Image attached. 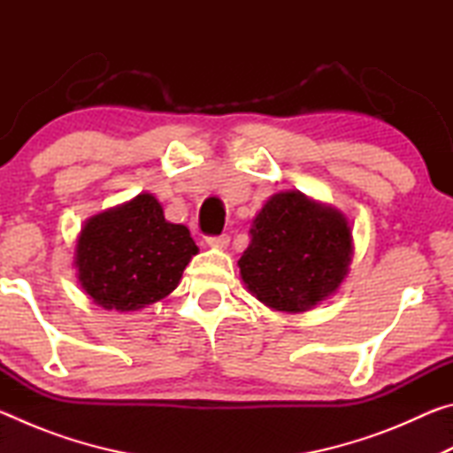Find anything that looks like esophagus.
<instances>
[{"instance_id": "esophagus-1", "label": "esophagus", "mask_w": 453, "mask_h": 453, "mask_svg": "<svg viewBox=\"0 0 453 453\" xmlns=\"http://www.w3.org/2000/svg\"><path fill=\"white\" fill-rule=\"evenodd\" d=\"M205 243L210 245V248H226V245L229 243V235H213V237H208L205 240Z\"/></svg>"}]
</instances>
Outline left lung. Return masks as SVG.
I'll list each match as a JSON object with an SVG mask.
<instances>
[{"mask_svg":"<svg viewBox=\"0 0 453 453\" xmlns=\"http://www.w3.org/2000/svg\"><path fill=\"white\" fill-rule=\"evenodd\" d=\"M351 257L346 213L288 189L273 194L251 219L250 245L237 265L256 300L275 311L303 313L340 289Z\"/></svg>","mask_w":453,"mask_h":453,"instance_id":"1","label":"left lung"}]
</instances>
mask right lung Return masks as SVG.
Listing matches in <instances>:
<instances>
[{
  "mask_svg": "<svg viewBox=\"0 0 453 453\" xmlns=\"http://www.w3.org/2000/svg\"><path fill=\"white\" fill-rule=\"evenodd\" d=\"M197 251L189 229L167 221L156 196L142 191L86 219L73 267L99 308L137 311L170 296Z\"/></svg>",
  "mask_w": 453,
  "mask_h": 453,
  "instance_id": "add662e5",
  "label": "right lung"
}]
</instances>
